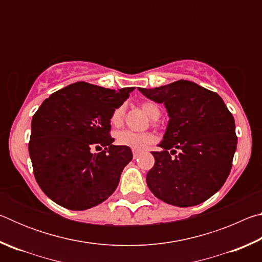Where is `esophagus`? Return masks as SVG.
<instances>
[{
    "mask_svg": "<svg viewBox=\"0 0 262 262\" xmlns=\"http://www.w3.org/2000/svg\"><path fill=\"white\" fill-rule=\"evenodd\" d=\"M140 154H141V152L139 151V150H133V157H134V158L139 157Z\"/></svg>",
    "mask_w": 262,
    "mask_h": 262,
    "instance_id": "obj_1",
    "label": "esophagus"
}]
</instances>
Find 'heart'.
I'll list each match as a JSON object with an SVG mask.
<instances>
[{
  "mask_svg": "<svg viewBox=\"0 0 262 262\" xmlns=\"http://www.w3.org/2000/svg\"><path fill=\"white\" fill-rule=\"evenodd\" d=\"M141 110L152 120H157L161 117V108L156 103L152 101H144L140 105ZM123 108H115L110 117L111 125L114 127H120L123 122ZM155 140V136L150 132H133V130H119L115 133V142L118 145L127 147L133 150H141L147 148Z\"/></svg>",
  "mask_w": 262,
  "mask_h": 262,
  "instance_id": "heart-1",
  "label": "heart"
}]
</instances>
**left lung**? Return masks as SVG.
<instances>
[{
	"label": "left lung",
	"mask_w": 262,
	"mask_h": 262,
	"mask_svg": "<svg viewBox=\"0 0 262 262\" xmlns=\"http://www.w3.org/2000/svg\"><path fill=\"white\" fill-rule=\"evenodd\" d=\"M139 90L164 103L170 117L162 150L151 152L155 165L147 174L149 189L177 207L208 200L232 167L237 135L231 112L216 92L184 79Z\"/></svg>",
	"instance_id": "obj_1"
}]
</instances>
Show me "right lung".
Instances as JSON below:
<instances>
[{
  "label": "right lung",
  "instance_id": "1",
  "mask_svg": "<svg viewBox=\"0 0 262 262\" xmlns=\"http://www.w3.org/2000/svg\"><path fill=\"white\" fill-rule=\"evenodd\" d=\"M133 90L78 82L43 100L31 122L29 152L35 180L51 200L85 210L112 195L133 154L112 144L110 117Z\"/></svg>",
  "mask_w": 262,
  "mask_h": 262
}]
</instances>
